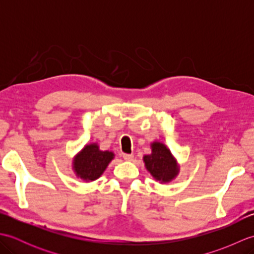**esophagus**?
I'll return each instance as SVG.
<instances>
[{
  "label": "esophagus",
  "instance_id": "1",
  "mask_svg": "<svg viewBox=\"0 0 254 254\" xmlns=\"http://www.w3.org/2000/svg\"><path fill=\"white\" fill-rule=\"evenodd\" d=\"M134 158V156L132 154H124L123 155V159L126 161H132Z\"/></svg>",
  "mask_w": 254,
  "mask_h": 254
}]
</instances>
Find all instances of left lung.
Returning a JSON list of instances; mask_svg holds the SVG:
<instances>
[{"mask_svg": "<svg viewBox=\"0 0 254 254\" xmlns=\"http://www.w3.org/2000/svg\"><path fill=\"white\" fill-rule=\"evenodd\" d=\"M152 153L145 155L143 161L145 168L156 181L161 185L170 183L180 172V166L171 150L163 142L154 141L150 143Z\"/></svg>", "mask_w": 254, "mask_h": 254, "instance_id": "1", "label": "left lung"}]
</instances>
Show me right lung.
<instances>
[{
  "label": "right lung",
  "mask_w": 254,
  "mask_h": 254,
  "mask_svg": "<svg viewBox=\"0 0 254 254\" xmlns=\"http://www.w3.org/2000/svg\"><path fill=\"white\" fill-rule=\"evenodd\" d=\"M113 158L115 153L111 150H101L97 143L86 144L73 157L72 169L79 179L91 182L104 174Z\"/></svg>",
  "instance_id": "add662e5"
}]
</instances>
